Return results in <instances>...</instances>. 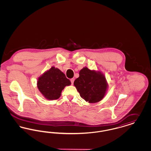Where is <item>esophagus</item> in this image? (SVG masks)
Instances as JSON below:
<instances>
[{"mask_svg": "<svg viewBox=\"0 0 151 151\" xmlns=\"http://www.w3.org/2000/svg\"><path fill=\"white\" fill-rule=\"evenodd\" d=\"M74 80H75V79H73V78H72V79H71V84H72V85L73 84Z\"/></svg>", "mask_w": 151, "mask_h": 151, "instance_id": "obj_1", "label": "esophagus"}]
</instances>
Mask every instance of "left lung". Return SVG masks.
Segmentation results:
<instances>
[{
  "label": "left lung",
  "mask_w": 151,
  "mask_h": 151,
  "mask_svg": "<svg viewBox=\"0 0 151 151\" xmlns=\"http://www.w3.org/2000/svg\"><path fill=\"white\" fill-rule=\"evenodd\" d=\"M74 86L82 99L89 103L101 100L106 91L105 77L100 72L91 71L84 67L79 72V77L74 81Z\"/></svg>",
  "instance_id": "left-lung-1"
}]
</instances>
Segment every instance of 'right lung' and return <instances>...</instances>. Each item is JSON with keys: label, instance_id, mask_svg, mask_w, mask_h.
<instances>
[{"label": "right lung", "instance_id": "obj_1", "mask_svg": "<svg viewBox=\"0 0 151 151\" xmlns=\"http://www.w3.org/2000/svg\"><path fill=\"white\" fill-rule=\"evenodd\" d=\"M71 84V81L58 68L52 67L40 76L37 81V86L43 96L47 100H57L65 86Z\"/></svg>", "mask_w": 151, "mask_h": 151}]
</instances>
